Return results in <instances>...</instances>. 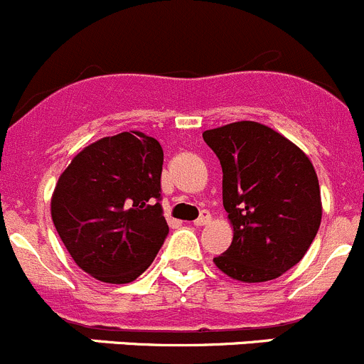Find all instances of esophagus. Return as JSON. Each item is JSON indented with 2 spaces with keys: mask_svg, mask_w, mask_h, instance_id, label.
Listing matches in <instances>:
<instances>
[{
  "mask_svg": "<svg viewBox=\"0 0 364 364\" xmlns=\"http://www.w3.org/2000/svg\"><path fill=\"white\" fill-rule=\"evenodd\" d=\"M210 221V214L207 213V210H202V214H200L198 218H196L195 221H193V223L196 225V227H203V225H207Z\"/></svg>",
  "mask_w": 364,
  "mask_h": 364,
  "instance_id": "34e87169",
  "label": "esophagus"
}]
</instances>
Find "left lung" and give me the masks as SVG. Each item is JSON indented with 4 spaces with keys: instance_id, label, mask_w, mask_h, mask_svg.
<instances>
[{
    "instance_id": "left-lung-1",
    "label": "left lung",
    "mask_w": 364,
    "mask_h": 364,
    "mask_svg": "<svg viewBox=\"0 0 364 364\" xmlns=\"http://www.w3.org/2000/svg\"><path fill=\"white\" fill-rule=\"evenodd\" d=\"M223 169V207L234 237L214 264L230 279L266 282L309 250L321 221L313 162L291 141L255 121L203 132Z\"/></svg>"
}]
</instances>
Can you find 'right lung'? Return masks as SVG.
Wrapping results in <instances>:
<instances>
[{
  "mask_svg": "<svg viewBox=\"0 0 364 364\" xmlns=\"http://www.w3.org/2000/svg\"><path fill=\"white\" fill-rule=\"evenodd\" d=\"M164 154L143 132L89 144L64 169L51 196V220L73 261L109 284L136 280L161 250Z\"/></svg>",
  "mask_w": 364,
  "mask_h": 364,
  "instance_id": "obj_1",
  "label": "right lung"
}]
</instances>
